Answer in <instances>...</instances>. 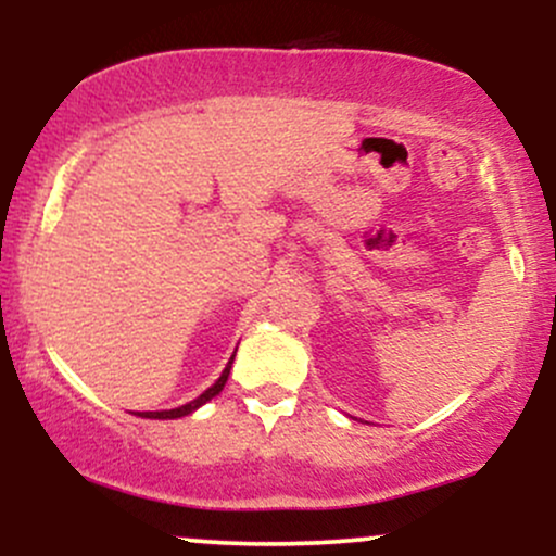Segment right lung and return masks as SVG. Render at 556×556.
I'll return each instance as SVG.
<instances>
[{
	"label": "right lung",
	"instance_id": "add662e5",
	"mask_svg": "<svg viewBox=\"0 0 556 556\" xmlns=\"http://www.w3.org/2000/svg\"><path fill=\"white\" fill-rule=\"evenodd\" d=\"M232 361H235V355L232 358H229V363H227V368L225 371H222V376L219 379L214 381L212 387L206 389V392L201 394V397H195L193 402H188V405H182V407H175V410H156V413H138L140 418H182V416H188V413H193V410H198V407L203 405V402H208L212 397H216V394L222 392V389H225V384H227V376H229V368H232Z\"/></svg>",
	"mask_w": 556,
	"mask_h": 556
}]
</instances>
